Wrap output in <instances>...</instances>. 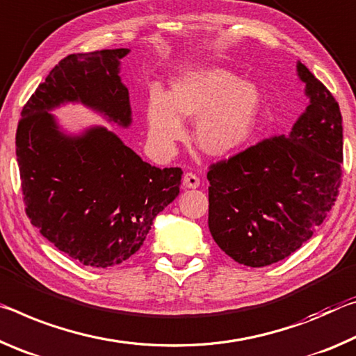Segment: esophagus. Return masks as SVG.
I'll use <instances>...</instances> for the list:
<instances>
[{"mask_svg":"<svg viewBox=\"0 0 356 356\" xmlns=\"http://www.w3.org/2000/svg\"><path fill=\"white\" fill-rule=\"evenodd\" d=\"M183 184H184V188H188V189H197L200 186V178L197 177L195 173H184V177H183Z\"/></svg>","mask_w":356,"mask_h":356,"instance_id":"esophagus-1","label":"esophagus"}]
</instances>
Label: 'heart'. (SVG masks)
Instances as JSON below:
<instances>
[{
    "instance_id": "heart-1",
    "label": "heart",
    "mask_w": 356,
    "mask_h": 356,
    "mask_svg": "<svg viewBox=\"0 0 356 356\" xmlns=\"http://www.w3.org/2000/svg\"><path fill=\"white\" fill-rule=\"evenodd\" d=\"M264 97L227 69L188 71L172 80L168 96L149 92L147 126L151 145L170 151L184 137L181 118L195 121V143L209 156H224L246 143L257 129Z\"/></svg>"
}]
</instances>
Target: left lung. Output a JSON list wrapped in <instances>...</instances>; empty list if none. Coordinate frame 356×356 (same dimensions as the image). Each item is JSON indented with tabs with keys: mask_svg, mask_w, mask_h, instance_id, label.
I'll return each instance as SVG.
<instances>
[{
	"mask_svg": "<svg viewBox=\"0 0 356 356\" xmlns=\"http://www.w3.org/2000/svg\"><path fill=\"white\" fill-rule=\"evenodd\" d=\"M309 106L287 136L261 140L209 165L208 227L238 264L260 268L300 249L323 222L342 181V115L305 64Z\"/></svg>",
	"mask_w": 356,
	"mask_h": 356,
	"instance_id": "left-lung-1",
	"label": "left lung"
}]
</instances>
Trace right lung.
Masks as SVG:
<instances>
[{"label":"right lung","instance_id":"right-lung-1","mask_svg":"<svg viewBox=\"0 0 356 356\" xmlns=\"http://www.w3.org/2000/svg\"><path fill=\"white\" fill-rule=\"evenodd\" d=\"M127 54L113 49L63 58L25 104L15 134L26 216L61 252L92 268L136 254L181 184L179 167L148 164L101 126L66 136L49 112L81 102L129 126V91L120 77Z\"/></svg>","mask_w":356,"mask_h":356}]
</instances>
